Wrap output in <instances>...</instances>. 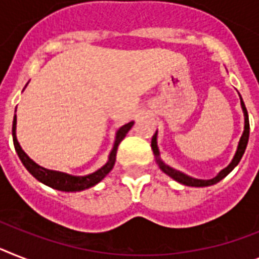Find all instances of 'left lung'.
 I'll return each mask as SVG.
<instances>
[{
    "mask_svg": "<svg viewBox=\"0 0 259 259\" xmlns=\"http://www.w3.org/2000/svg\"><path fill=\"white\" fill-rule=\"evenodd\" d=\"M241 107H242L243 116H245V128H243V134L242 136H241L240 142H238V147H237L236 155H234L233 160L230 161L229 165L226 166V168H224V169L217 175V176L210 179V180H200V179H193V177L187 176V175H184V173L179 172V170L173 169V168H170V166L165 165V164L161 161V159H160V152H159V148H157V131H156V134L152 136L151 147H152V151L153 153H155L156 161H157V164H159L160 169L163 170L164 173H166L169 177H172L173 180H176L177 183L183 184V185H187V187H209V185L217 184L219 181H221L224 177L228 176V175L234 169V166H237V164L240 163L241 157H242V155L245 153V149H246L247 142H249V131H250L249 115H247V110H246V107H245V103H243L242 98H241Z\"/></svg>",
    "mask_w": 259,
    "mask_h": 259,
    "instance_id": "1",
    "label": "left lung"
}]
</instances>
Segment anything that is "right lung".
Instances as JSON below:
<instances>
[{
    "label": "right lung",
    "mask_w": 259,
    "mask_h": 259,
    "mask_svg": "<svg viewBox=\"0 0 259 259\" xmlns=\"http://www.w3.org/2000/svg\"><path fill=\"white\" fill-rule=\"evenodd\" d=\"M132 125H134V121H130L127 124H124L123 127H120L116 132V138H115L114 147L111 149L110 156H108V161L104 164L102 168H99L98 170H95L91 175H86V176H71V175H67V173L63 172H57V170H50L46 169L44 166H39L38 164H35L33 160L30 159L26 153L23 152V149L21 148L18 140H17L16 135V128H17V116H14V120H13V143H14V148H16V152L18 155L19 160L22 161V164L25 165L29 173L33 177H35L39 183L48 185V187L53 188V189H57V191L62 192H80L84 191V189H89V188L94 187L98 183L103 180L104 177L111 172V169L114 168L115 160H116V152L117 147L120 144V142L125 138V135L128 134V131L131 130Z\"/></svg>",
    "instance_id": "add662e5"
}]
</instances>
